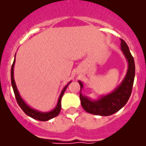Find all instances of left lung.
<instances>
[{
  "label": "left lung",
  "mask_w": 146,
  "mask_h": 146,
  "mask_svg": "<svg viewBox=\"0 0 146 146\" xmlns=\"http://www.w3.org/2000/svg\"><path fill=\"white\" fill-rule=\"evenodd\" d=\"M121 40V50L128 62V70L122 83L112 93L102 96L100 99L92 100L88 97L82 95L80 91V100L84 110L89 113L99 116H110L119 111L123 107L130 97L135 78V62L129 49V47L123 39ZM81 91L83 84L80 81Z\"/></svg>",
  "instance_id": "1"
}]
</instances>
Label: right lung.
<instances>
[{
	"instance_id": "obj_1",
	"label": "right lung",
	"mask_w": 146,
	"mask_h": 146,
	"mask_svg": "<svg viewBox=\"0 0 146 146\" xmlns=\"http://www.w3.org/2000/svg\"><path fill=\"white\" fill-rule=\"evenodd\" d=\"M16 56V55H15ZM14 64H15V59L13 61V63L12 66H11V84H12V87H13V92H14V94H15L16 100H17V102L19 104V106L20 107V108L23 110V111L25 113L27 114V116L32 117L33 119H37V120H39V121H47V120H49V119H52L55 116H57L59 113L61 111V100H62V98L63 94L65 93V90L67 88L68 85L71 82L68 84L67 85L65 86V88H63L62 93H61L59 98H58V103L56 107L54 108V110H52V111L46 112V113H42V112H39L36 110H34L31 108L30 106L24 102V100H23L21 97H20V94H19V91L17 90V88L16 86L15 81H14V78H13V67H14Z\"/></svg>"
}]
</instances>
